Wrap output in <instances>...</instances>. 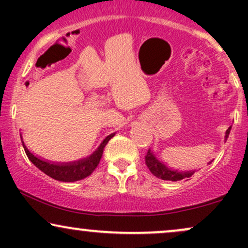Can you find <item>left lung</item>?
Returning a JSON list of instances; mask_svg holds the SVG:
<instances>
[{
	"mask_svg": "<svg viewBox=\"0 0 248 248\" xmlns=\"http://www.w3.org/2000/svg\"><path fill=\"white\" fill-rule=\"evenodd\" d=\"M230 132H231V127H230L229 129L226 130V133H225V142H226L227 138H229ZM146 164L154 176H156V177L160 179H163V181L176 182L181 181V179H186L187 181V178L191 177L193 173L196 172V169L187 170V171H182V170L173 169V168L168 166L166 162L160 160V158L156 156L155 152L152 149L148 150L146 155Z\"/></svg>",
	"mask_w": 248,
	"mask_h": 248,
	"instance_id": "obj_1",
	"label": "left lung"
}]
</instances>
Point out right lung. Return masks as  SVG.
I'll use <instances>...</instances> for the list:
<instances>
[{
  "instance_id": "1",
  "label": "right lung",
  "mask_w": 248,
  "mask_h": 248,
  "mask_svg": "<svg viewBox=\"0 0 248 248\" xmlns=\"http://www.w3.org/2000/svg\"><path fill=\"white\" fill-rule=\"evenodd\" d=\"M115 135V133L109 134L104 139V141L99 144V147L91 154L87 157L80 158L77 161L71 162H52L45 158L41 157V156L33 154L29 148L27 147L25 142L23 141V135L19 133L21 136L22 144H23L24 152L27 154L28 158L32 162L33 166L38 168L41 171H43L45 175L50 176L51 178L56 179V181L61 182H76L80 181V179L86 178L91 173L94 171V169L98 167L99 162L104 153V148L108 143V141Z\"/></svg>"
}]
</instances>
